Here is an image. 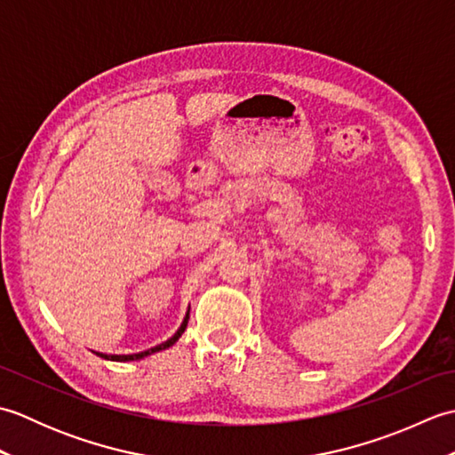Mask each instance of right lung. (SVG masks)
Returning <instances> with one entry per match:
<instances>
[{
  "label": "right lung",
  "instance_id": "add662e5",
  "mask_svg": "<svg viewBox=\"0 0 455 455\" xmlns=\"http://www.w3.org/2000/svg\"><path fill=\"white\" fill-rule=\"evenodd\" d=\"M188 321H189V313L186 315V318H183V323H181V326L178 328V332L173 334V336L170 338V340L162 342L160 346H154V347H150V350H147V352H140V354H129V355H108V354H100V352H95V354L101 355V357H105V360H113V362H132V360H142L144 355H150V354H154V352L166 350V347H170V346L176 344V342H178V338L183 334V331H186Z\"/></svg>",
  "mask_w": 455,
  "mask_h": 455
}]
</instances>
